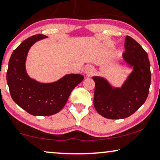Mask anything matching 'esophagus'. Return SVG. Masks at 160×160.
<instances>
[{"mask_svg":"<svg viewBox=\"0 0 160 160\" xmlns=\"http://www.w3.org/2000/svg\"><path fill=\"white\" fill-rule=\"evenodd\" d=\"M84 72L86 74H88V75H90V74H92L93 72H94V67L91 65L86 66V67H85Z\"/></svg>","mask_w":160,"mask_h":160,"instance_id":"1","label":"esophagus"}]
</instances>
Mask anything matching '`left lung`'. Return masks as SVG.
I'll return each instance as SVG.
<instances>
[{
    "label": "left lung",
    "instance_id": "8db88e82",
    "mask_svg": "<svg viewBox=\"0 0 160 160\" xmlns=\"http://www.w3.org/2000/svg\"><path fill=\"white\" fill-rule=\"evenodd\" d=\"M123 59L133 66V71L121 88H114L100 77L92 78L95 82V109L108 119L131 116L144 103L148 95L151 79L148 56L130 36L125 37Z\"/></svg>",
    "mask_w": 160,
    "mask_h": 160
}]
</instances>
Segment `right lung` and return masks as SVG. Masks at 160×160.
<instances>
[{"instance_id": "add662e5", "label": "right lung", "mask_w": 160, "mask_h": 160, "mask_svg": "<svg viewBox=\"0 0 160 160\" xmlns=\"http://www.w3.org/2000/svg\"><path fill=\"white\" fill-rule=\"evenodd\" d=\"M45 38L35 35L23 40L12 54L7 72L12 100L34 116H50L59 112L72 90L83 80L81 74H71L52 83H40L28 76L25 67L28 52L36 41Z\"/></svg>"}]
</instances>
